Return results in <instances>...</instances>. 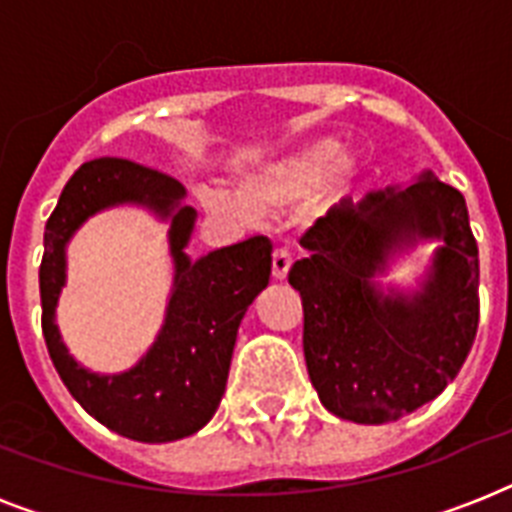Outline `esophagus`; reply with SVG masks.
<instances>
[{
  "mask_svg": "<svg viewBox=\"0 0 512 512\" xmlns=\"http://www.w3.org/2000/svg\"><path fill=\"white\" fill-rule=\"evenodd\" d=\"M289 268H292V255H289L287 249H273V257H271L273 279L276 281L287 279Z\"/></svg>",
  "mask_w": 512,
  "mask_h": 512,
  "instance_id": "1",
  "label": "esophagus"
}]
</instances>
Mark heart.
<instances>
[{
    "mask_svg": "<svg viewBox=\"0 0 512 512\" xmlns=\"http://www.w3.org/2000/svg\"><path fill=\"white\" fill-rule=\"evenodd\" d=\"M358 156L353 148L335 146V140L319 138L305 143L279 162L268 164L255 175H247L239 185V201L228 199L223 193H204V207L215 215L247 217L268 215L287 209L313 188H337L356 172Z\"/></svg>",
    "mask_w": 512,
    "mask_h": 512,
    "instance_id": "obj_1",
    "label": "heart"
}]
</instances>
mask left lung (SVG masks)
I'll list each match as a JSON object with an SVG mask.
<instances>
[{
	"label": "left lung",
	"mask_w": 512,
	"mask_h": 512,
	"mask_svg": "<svg viewBox=\"0 0 512 512\" xmlns=\"http://www.w3.org/2000/svg\"><path fill=\"white\" fill-rule=\"evenodd\" d=\"M438 238L423 289L385 296L373 276L393 251ZM289 271L303 297V350L321 404L382 425L457 377L478 329V244L465 196L422 172L406 188L342 199L303 233Z\"/></svg>",
	"instance_id": "left-lung-1"
}]
</instances>
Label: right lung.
I'll use <instances>...</instances> for the list:
<instances>
[{"label":"right lung","mask_w":512,"mask_h":512,"mask_svg":"<svg viewBox=\"0 0 512 512\" xmlns=\"http://www.w3.org/2000/svg\"><path fill=\"white\" fill-rule=\"evenodd\" d=\"M183 196L185 188L175 177L103 156L71 175L44 225L39 292L52 364L84 412L143 444L193 436L212 420L225 393L241 319L271 279L273 247L265 236L215 249L199 260L185 255L196 212L180 204ZM116 203H140L171 220L176 284L163 332L147 356L130 373L98 375L67 353L54 324V305L65 283L67 239L87 216Z\"/></svg>","instance_id":"1"}]
</instances>
